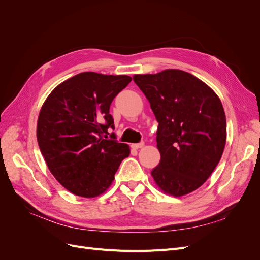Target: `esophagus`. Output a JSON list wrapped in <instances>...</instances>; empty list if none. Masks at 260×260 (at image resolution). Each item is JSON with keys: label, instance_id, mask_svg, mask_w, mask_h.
<instances>
[{"label": "esophagus", "instance_id": "34e87169", "mask_svg": "<svg viewBox=\"0 0 260 260\" xmlns=\"http://www.w3.org/2000/svg\"><path fill=\"white\" fill-rule=\"evenodd\" d=\"M144 146V142H140V143H133L131 144V147L135 148V149H138V148H141Z\"/></svg>", "mask_w": 260, "mask_h": 260}]
</instances>
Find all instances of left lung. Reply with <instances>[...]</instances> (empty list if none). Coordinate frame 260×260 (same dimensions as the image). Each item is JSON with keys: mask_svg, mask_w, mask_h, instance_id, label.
<instances>
[{"mask_svg": "<svg viewBox=\"0 0 260 260\" xmlns=\"http://www.w3.org/2000/svg\"><path fill=\"white\" fill-rule=\"evenodd\" d=\"M133 80L158 122L160 161L152 170L155 182L174 196L196 190L223 153L226 121L221 102L207 84L182 70L136 75Z\"/></svg>", "mask_w": 260, "mask_h": 260, "instance_id": "obj_1", "label": "left lung"}]
</instances>
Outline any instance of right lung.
Instances as JSON below:
<instances>
[{
    "instance_id": "1",
    "label": "right lung",
    "mask_w": 260,
    "mask_h": 260,
    "mask_svg": "<svg viewBox=\"0 0 260 260\" xmlns=\"http://www.w3.org/2000/svg\"><path fill=\"white\" fill-rule=\"evenodd\" d=\"M131 80L123 75L78 74L44 102L38 118V144L53 176L75 195L103 193L130 154L129 146L107 130L115 129L112 102Z\"/></svg>"
}]
</instances>
